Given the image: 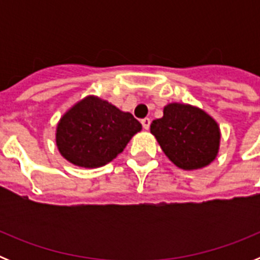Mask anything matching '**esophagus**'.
<instances>
[{
    "mask_svg": "<svg viewBox=\"0 0 260 260\" xmlns=\"http://www.w3.org/2000/svg\"><path fill=\"white\" fill-rule=\"evenodd\" d=\"M151 125V119L150 118H143L142 119V126H143L144 130H148Z\"/></svg>",
    "mask_w": 260,
    "mask_h": 260,
    "instance_id": "1",
    "label": "esophagus"
}]
</instances>
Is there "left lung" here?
Masks as SVG:
<instances>
[{
	"mask_svg": "<svg viewBox=\"0 0 260 260\" xmlns=\"http://www.w3.org/2000/svg\"><path fill=\"white\" fill-rule=\"evenodd\" d=\"M162 117L152 121L151 134L176 167L195 171L213 161L220 150L219 123L198 107L182 103L167 104Z\"/></svg>",
	"mask_w": 260,
	"mask_h": 260,
	"instance_id": "1",
	"label": "left lung"
}]
</instances>
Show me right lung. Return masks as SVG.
Here are the masks:
<instances>
[{
  "label": "right lung",
  "instance_id": "obj_1",
  "mask_svg": "<svg viewBox=\"0 0 260 260\" xmlns=\"http://www.w3.org/2000/svg\"><path fill=\"white\" fill-rule=\"evenodd\" d=\"M141 130V122L132 113L88 95L62 114L56 127V144L71 164L100 168L122 152Z\"/></svg>",
  "mask_w": 260,
  "mask_h": 260
}]
</instances>
